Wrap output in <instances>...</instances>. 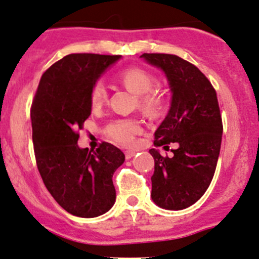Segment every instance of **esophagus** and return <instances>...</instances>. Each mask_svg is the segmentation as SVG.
Instances as JSON below:
<instances>
[{"label":"esophagus","instance_id":"1","mask_svg":"<svg viewBox=\"0 0 259 259\" xmlns=\"http://www.w3.org/2000/svg\"><path fill=\"white\" fill-rule=\"evenodd\" d=\"M134 155H135V151H132V150H126V151H125V157H126L127 160L132 159V157L134 156Z\"/></svg>","mask_w":259,"mask_h":259}]
</instances>
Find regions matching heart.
I'll return each instance as SVG.
<instances>
[{
  "instance_id": "1",
  "label": "heart",
  "mask_w": 259,
  "mask_h": 259,
  "mask_svg": "<svg viewBox=\"0 0 259 259\" xmlns=\"http://www.w3.org/2000/svg\"><path fill=\"white\" fill-rule=\"evenodd\" d=\"M118 79L125 88L139 95V102L141 108L149 113H155L162 104V97L155 91L154 74L148 69L141 67H130L121 70ZM108 99V91L102 80L95 81L91 91V104L98 108L104 104ZM107 135L114 141L121 145L130 146L134 144L135 137L141 132L140 122L135 119H118L108 125Z\"/></svg>"
}]
</instances>
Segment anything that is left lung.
Here are the masks:
<instances>
[{"mask_svg":"<svg viewBox=\"0 0 259 259\" xmlns=\"http://www.w3.org/2000/svg\"><path fill=\"white\" fill-rule=\"evenodd\" d=\"M140 58L164 70L172 99L164 121L155 132V146L172 157L150 149L155 161L151 198L159 207L184 209L200 200L208 189L219 160L222 118L214 88L194 64L174 54L144 53Z\"/></svg>","mask_w":259,"mask_h":259,"instance_id":"left-lung-1","label":"left lung"}]
</instances>
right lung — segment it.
Returning <instances> with one entry per match:
<instances>
[{"label": "right lung", "instance_id": "right-lung-1", "mask_svg": "<svg viewBox=\"0 0 259 259\" xmlns=\"http://www.w3.org/2000/svg\"><path fill=\"white\" fill-rule=\"evenodd\" d=\"M120 58L68 54L43 73L32 102V139L40 178L61 207L84 219L105 213L115 202L113 175L125 155L105 141L91 151L77 143L91 115L92 87Z\"/></svg>", "mask_w": 259, "mask_h": 259}]
</instances>
